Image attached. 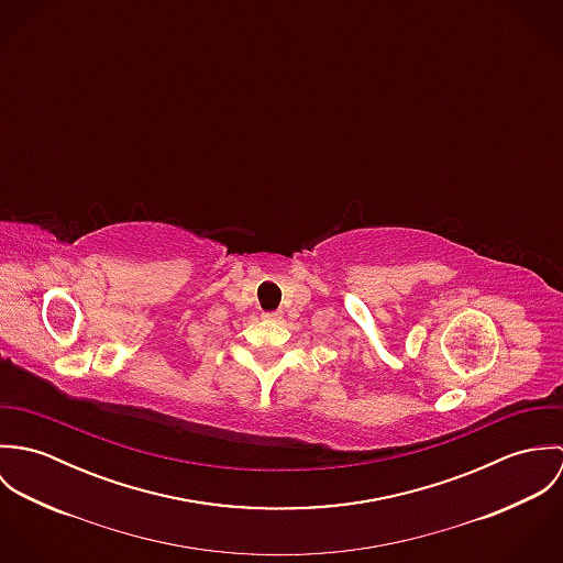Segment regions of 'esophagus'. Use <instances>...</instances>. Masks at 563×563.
<instances>
[{
	"label": "esophagus",
	"mask_w": 563,
	"mask_h": 563,
	"mask_svg": "<svg viewBox=\"0 0 563 563\" xmlns=\"http://www.w3.org/2000/svg\"><path fill=\"white\" fill-rule=\"evenodd\" d=\"M262 319L273 322L282 321V312H266V314H262Z\"/></svg>",
	"instance_id": "obj_1"
}]
</instances>
